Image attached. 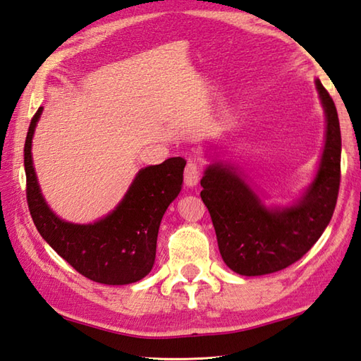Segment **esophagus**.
Listing matches in <instances>:
<instances>
[{"mask_svg": "<svg viewBox=\"0 0 361 361\" xmlns=\"http://www.w3.org/2000/svg\"><path fill=\"white\" fill-rule=\"evenodd\" d=\"M201 173H202L201 163L196 161V160H190L187 163V166H185V171H183V180H185L188 187L198 185Z\"/></svg>", "mask_w": 361, "mask_h": 361, "instance_id": "esophagus-1", "label": "esophagus"}]
</instances>
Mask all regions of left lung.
<instances>
[{
	"instance_id": "1",
	"label": "left lung",
	"mask_w": 361,
	"mask_h": 361,
	"mask_svg": "<svg viewBox=\"0 0 361 361\" xmlns=\"http://www.w3.org/2000/svg\"><path fill=\"white\" fill-rule=\"evenodd\" d=\"M327 116L321 166L302 201L284 210H267L234 171L206 169L201 200L212 219L224 264L245 276L289 267L308 253L331 220L341 182V130L335 102L316 81Z\"/></svg>"
}]
</instances>
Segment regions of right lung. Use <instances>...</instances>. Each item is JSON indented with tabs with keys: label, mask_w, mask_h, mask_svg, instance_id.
<instances>
[{
	"label": "right lung",
	"mask_w": 361,
	"mask_h": 361,
	"mask_svg": "<svg viewBox=\"0 0 361 361\" xmlns=\"http://www.w3.org/2000/svg\"><path fill=\"white\" fill-rule=\"evenodd\" d=\"M40 113L42 106L32 116L25 140L26 201L39 234L66 262L91 281H140L154 265L160 221L180 192L187 161L173 157L141 169L126 198L104 220L94 224L67 223L47 206L34 174L31 140Z\"/></svg>",
	"instance_id": "right-lung-1"
}]
</instances>
